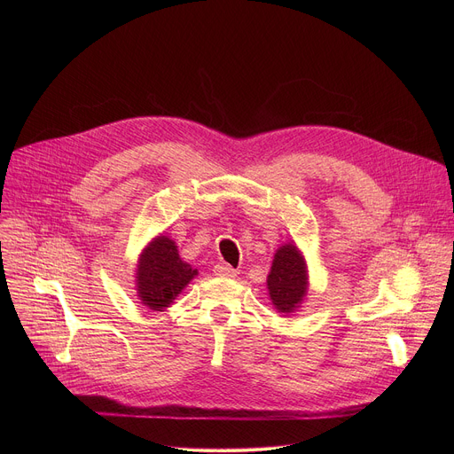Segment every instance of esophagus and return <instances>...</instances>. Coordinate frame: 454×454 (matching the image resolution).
<instances>
[{
    "mask_svg": "<svg viewBox=\"0 0 454 454\" xmlns=\"http://www.w3.org/2000/svg\"><path fill=\"white\" fill-rule=\"evenodd\" d=\"M214 271H215L217 277H226V278L237 277V270H233L231 266H228V264H224V262H219V264L214 268Z\"/></svg>",
    "mask_w": 454,
    "mask_h": 454,
    "instance_id": "obj_1",
    "label": "esophagus"
}]
</instances>
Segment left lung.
Returning a JSON list of instances; mask_svg holds the SVG:
<instances>
[{
	"mask_svg": "<svg viewBox=\"0 0 454 454\" xmlns=\"http://www.w3.org/2000/svg\"><path fill=\"white\" fill-rule=\"evenodd\" d=\"M307 289V264L301 251L291 242L280 246L268 275V291L275 309L286 314L294 312L303 301Z\"/></svg>",
	"mask_w": 454,
	"mask_h": 454,
	"instance_id": "8db88e82",
	"label": "left lung"
}]
</instances>
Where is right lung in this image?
<instances>
[{"label":"right lung","mask_w":454,"mask_h":454,"mask_svg":"<svg viewBox=\"0 0 454 454\" xmlns=\"http://www.w3.org/2000/svg\"><path fill=\"white\" fill-rule=\"evenodd\" d=\"M198 275L190 264L181 261L172 239L160 235L153 239L138 258L137 291L144 305L163 310Z\"/></svg>","instance_id":"1"}]
</instances>
